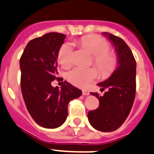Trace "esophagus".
Segmentation results:
<instances>
[{"label": "esophagus", "instance_id": "34e87169", "mask_svg": "<svg viewBox=\"0 0 154 154\" xmlns=\"http://www.w3.org/2000/svg\"><path fill=\"white\" fill-rule=\"evenodd\" d=\"M82 94H83V95H84V96H88V95H89V94H90V92L88 91L85 90V91H83Z\"/></svg>", "mask_w": 154, "mask_h": 154}]
</instances>
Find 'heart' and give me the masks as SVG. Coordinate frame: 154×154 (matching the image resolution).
Returning <instances> with one entry per match:
<instances>
[{
	"instance_id": "1",
	"label": "heart",
	"mask_w": 154,
	"mask_h": 154,
	"mask_svg": "<svg viewBox=\"0 0 154 154\" xmlns=\"http://www.w3.org/2000/svg\"><path fill=\"white\" fill-rule=\"evenodd\" d=\"M77 44L93 55L94 63L104 77L111 75L117 66L118 59L113 52L109 51V45L105 38L99 35H90L81 37ZM74 50L70 43H64L60 49L58 60L62 66L66 68L73 63ZM98 77V71L94 67H75L67 73L69 82L79 88H87Z\"/></svg>"
}]
</instances>
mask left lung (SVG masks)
<instances>
[{
  "instance_id": "left-lung-1",
  "label": "left lung",
  "mask_w": 154,
  "mask_h": 154,
  "mask_svg": "<svg viewBox=\"0 0 154 154\" xmlns=\"http://www.w3.org/2000/svg\"><path fill=\"white\" fill-rule=\"evenodd\" d=\"M112 43L117 55L118 66L110 77L97 84L104 95L91 93L99 100V106L88 112L91 125L101 132L119 129L129 116L136 95V63L131 49L123 39L108 32L102 33Z\"/></svg>"
}]
</instances>
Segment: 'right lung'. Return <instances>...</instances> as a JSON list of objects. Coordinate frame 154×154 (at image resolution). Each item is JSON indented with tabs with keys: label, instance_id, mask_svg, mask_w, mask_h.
<instances>
[{
	"label": "right lung",
	"instance_id": "1",
	"mask_svg": "<svg viewBox=\"0 0 154 154\" xmlns=\"http://www.w3.org/2000/svg\"><path fill=\"white\" fill-rule=\"evenodd\" d=\"M66 35L49 32L29 41L20 59L21 88L29 114L37 124L55 129L66 121L67 105L82 94L80 89L64 81L53 88L57 78L59 50Z\"/></svg>",
	"mask_w": 154,
	"mask_h": 154
}]
</instances>
